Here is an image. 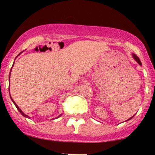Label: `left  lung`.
<instances>
[{"label": "left lung", "mask_w": 155, "mask_h": 155, "mask_svg": "<svg viewBox=\"0 0 155 155\" xmlns=\"http://www.w3.org/2000/svg\"><path fill=\"white\" fill-rule=\"evenodd\" d=\"M133 58H134V59L136 60V62H137V63H138V64H139V65H141V63H140V60H139V58H138V57H137V56H136V54H133ZM133 117H134V116H133L132 117H131V118H130V119H129V120H130V119H132Z\"/></svg>", "instance_id": "left-lung-1"}]
</instances>
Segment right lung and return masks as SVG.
<instances>
[{
  "instance_id": "right-lung-1",
  "label": "right lung",
  "mask_w": 155,
  "mask_h": 155,
  "mask_svg": "<svg viewBox=\"0 0 155 155\" xmlns=\"http://www.w3.org/2000/svg\"><path fill=\"white\" fill-rule=\"evenodd\" d=\"M18 55H19V54H18ZM11 71H12V69H11V71H10V74H11ZM9 77H10V75H9ZM10 79V78H8V81H9V82H10V79ZM8 90H9V87H8ZM10 97H11V95H10ZM11 99H12V101H13L14 104H15V106H16V107H17V109H18V111H19V112H20V114H22L23 117H27V118H30V117H28V115L25 114H24V113H23V112L22 111V110H21V109H20V108H19L18 107V106H17V105L15 104V101H13V99H12V97H11ZM61 115H62V114H60L59 117H58H58H60V116H61Z\"/></svg>"
}]
</instances>
